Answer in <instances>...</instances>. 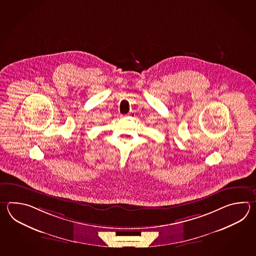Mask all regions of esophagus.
Returning <instances> with one entry per match:
<instances>
[{
	"label": "esophagus",
	"mask_w": 256,
	"mask_h": 256,
	"mask_svg": "<svg viewBox=\"0 0 256 256\" xmlns=\"http://www.w3.org/2000/svg\"><path fill=\"white\" fill-rule=\"evenodd\" d=\"M134 112H129V114H126V115H120V117H122V118H124V117H127V116H128V117H132V116H134Z\"/></svg>",
	"instance_id": "obj_1"
}]
</instances>
